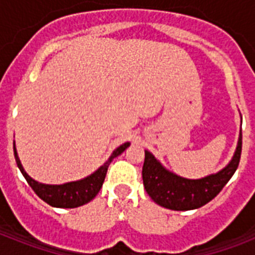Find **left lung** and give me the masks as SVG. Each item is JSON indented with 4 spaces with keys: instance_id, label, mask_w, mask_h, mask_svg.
<instances>
[{
    "instance_id": "left-lung-1",
    "label": "left lung",
    "mask_w": 255,
    "mask_h": 255,
    "mask_svg": "<svg viewBox=\"0 0 255 255\" xmlns=\"http://www.w3.org/2000/svg\"><path fill=\"white\" fill-rule=\"evenodd\" d=\"M242 149L240 131L237 148L229 164L217 173L202 178H185L164 167L149 151H145L143 184L149 197L157 205L172 210H193L201 208L217 196L237 170Z\"/></svg>"
}]
</instances>
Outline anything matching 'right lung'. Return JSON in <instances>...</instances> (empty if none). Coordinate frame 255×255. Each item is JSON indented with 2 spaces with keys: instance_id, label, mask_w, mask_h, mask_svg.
<instances>
[{
  "instance_id": "obj_1",
  "label": "right lung",
  "mask_w": 255,
  "mask_h": 255,
  "mask_svg": "<svg viewBox=\"0 0 255 255\" xmlns=\"http://www.w3.org/2000/svg\"><path fill=\"white\" fill-rule=\"evenodd\" d=\"M129 144L131 143L127 141V143L122 144L120 147L116 148L115 151L111 153V156L108 157L107 161L87 177L77 180V181L59 184V185L42 184V182H38L37 180H34L33 177H30L29 174L26 173V170L23 169L21 160L18 157L15 143H13V147L14 157H15L18 168L21 170V173L23 174V177L26 178L27 184L38 194V197L42 198L43 201L47 202L49 205L54 206V208H69L70 209V208H78V206L85 205L91 200H94V197L99 193L100 188L103 185L104 178H106V174H107L108 165L111 164V161L115 157L122 155L129 147Z\"/></svg>"
}]
</instances>
